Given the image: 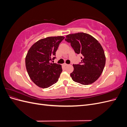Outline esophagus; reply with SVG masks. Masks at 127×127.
<instances>
[{
    "label": "esophagus",
    "instance_id": "1",
    "mask_svg": "<svg viewBox=\"0 0 127 127\" xmlns=\"http://www.w3.org/2000/svg\"><path fill=\"white\" fill-rule=\"evenodd\" d=\"M68 65V64H66V63H64V64H63V66H67Z\"/></svg>",
    "mask_w": 127,
    "mask_h": 127
}]
</instances>
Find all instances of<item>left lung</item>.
I'll use <instances>...</instances> for the list:
<instances>
[{"label":"left lung","mask_w":127,"mask_h":127,"mask_svg":"<svg viewBox=\"0 0 127 127\" xmlns=\"http://www.w3.org/2000/svg\"><path fill=\"white\" fill-rule=\"evenodd\" d=\"M65 40L70 43L76 53L82 55L81 64H73L72 79L85 85L95 82L105 64V53L101 44L93 36L83 32L68 34Z\"/></svg>","instance_id":"obj_1"}]
</instances>
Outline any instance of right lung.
<instances>
[{
  "instance_id": "obj_1",
  "label": "right lung",
  "mask_w": 127,
  "mask_h": 127,
  "mask_svg": "<svg viewBox=\"0 0 127 127\" xmlns=\"http://www.w3.org/2000/svg\"><path fill=\"white\" fill-rule=\"evenodd\" d=\"M63 36H50L36 42L30 48L25 57L27 71L33 82L42 88H48L56 83L62 72L61 65L50 63L52 57L60 42ZM53 57L52 59H55Z\"/></svg>"
}]
</instances>
